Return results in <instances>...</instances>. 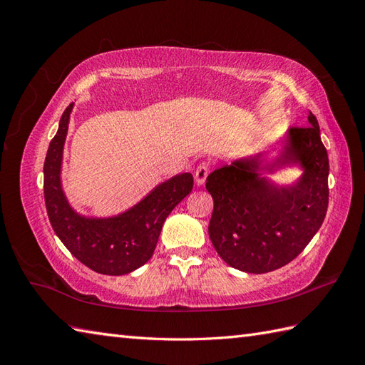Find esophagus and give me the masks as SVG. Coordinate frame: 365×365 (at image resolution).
I'll return each mask as SVG.
<instances>
[{"label": "esophagus", "instance_id": "obj_1", "mask_svg": "<svg viewBox=\"0 0 365 365\" xmlns=\"http://www.w3.org/2000/svg\"><path fill=\"white\" fill-rule=\"evenodd\" d=\"M208 172H210V165L207 163H201L200 165H197L196 172H195V181L197 185H202L205 182Z\"/></svg>", "mask_w": 365, "mask_h": 365}]
</instances>
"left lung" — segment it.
Segmentation results:
<instances>
[{
    "instance_id": "left-lung-1",
    "label": "left lung",
    "mask_w": 365,
    "mask_h": 365,
    "mask_svg": "<svg viewBox=\"0 0 365 365\" xmlns=\"http://www.w3.org/2000/svg\"><path fill=\"white\" fill-rule=\"evenodd\" d=\"M309 126L291 128L279 141L277 157H244L207 176L213 197L208 235L222 260L239 271L263 274L288 264L322 227L329 204V158L315 115ZM300 167L291 185L267 176Z\"/></svg>"
}]
</instances>
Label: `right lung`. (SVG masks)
<instances>
[{
    "label": "right lung",
    "mask_w": 365,
    "mask_h": 365,
    "mask_svg": "<svg viewBox=\"0 0 365 365\" xmlns=\"http://www.w3.org/2000/svg\"><path fill=\"white\" fill-rule=\"evenodd\" d=\"M74 103L65 109L43 163V196L54 233L73 256L105 275H125L143 267L155 251L165 217L193 189L185 172L160 182L118 215L85 216L71 207L62 187L63 145Z\"/></svg>",
    "instance_id": "obj_1"
}]
</instances>
